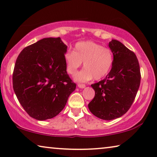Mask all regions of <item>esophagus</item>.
<instances>
[{"instance_id":"esophagus-1","label":"esophagus","mask_w":157,"mask_h":157,"mask_svg":"<svg viewBox=\"0 0 157 157\" xmlns=\"http://www.w3.org/2000/svg\"><path fill=\"white\" fill-rule=\"evenodd\" d=\"M78 86L79 88H81V89H83L86 86V85L84 84H78Z\"/></svg>"}]
</instances>
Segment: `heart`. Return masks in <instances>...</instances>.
I'll use <instances>...</instances> for the list:
<instances>
[{"instance_id":"obj_1","label":"heart","mask_w":157,"mask_h":157,"mask_svg":"<svg viewBox=\"0 0 157 157\" xmlns=\"http://www.w3.org/2000/svg\"><path fill=\"white\" fill-rule=\"evenodd\" d=\"M66 71L74 75L83 62L84 68L77 73L75 79L87 82L94 78L101 79L110 73L114 63L113 51L96 42L87 40L76 43L74 51H68L64 55Z\"/></svg>"}]
</instances>
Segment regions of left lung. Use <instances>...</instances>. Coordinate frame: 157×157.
I'll return each instance as SVG.
<instances>
[{
    "instance_id": "1",
    "label": "left lung",
    "mask_w": 157,
    "mask_h": 157,
    "mask_svg": "<svg viewBox=\"0 0 157 157\" xmlns=\"http://www.w3.org/2000/svg\"><path fill=\"white\" fill-rule=\"evenodd\" d=\"M109 47L114 63L106 78L91 84L95 96L88 107L97 117L112 120L120 117L131 108L140 84V70L135 53L116 40Z\"/></svg>"
}]
</instances>
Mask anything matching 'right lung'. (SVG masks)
Returning a JSON list of instances; mask_svg holds the SVG:
<instances>
[{
  "label": "right lung",
  "instance_id": "add662e5",
  "mask_svg": "<svg viewBox=\"0 0 157 157\" xmlns=\"http://www.w3.org/2000/svg\"><path fill=\"white\" fill-rule=\"evenodd\" d=\"M67 46L61 38H43L25 47L12 74L17 98L30 117L53 118L63 110L76 88L66 72Z\"/></svg>",
  "mask_w": 157,
  "mask_h": 157
}]
</instances>
